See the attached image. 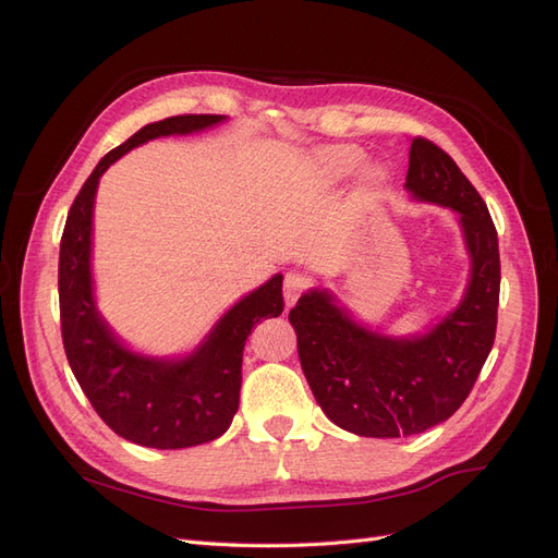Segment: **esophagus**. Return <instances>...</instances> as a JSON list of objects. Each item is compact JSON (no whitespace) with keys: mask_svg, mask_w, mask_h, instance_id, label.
I'll return each mask as SVG.
<instances>
[{"mask_svg":"<svg viewBox=\"0 0 558 558\" xmlns=\"http://www.w3.org/2000/svg\"><path fill=\"white\" fill-rule=\"evenodd\" d=\"M310 289V279L305 275H295V272H289L283 277V300H286V307H293L298 298L305 293Z\"/></svg>","mask_w":558,"mask_h":558,"instance_id":"34e87169","label":"esophagus"}]
</instances>
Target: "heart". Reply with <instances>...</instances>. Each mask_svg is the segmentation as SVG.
I'll return each instance as SVG.
<instances>
[{
  "label": "heart",
  "instance_id": "obj_1",
  "mask_svg": "<svg viewBox=\"0 0 558 558\" xmlns=\"http://www.w3.org/2000/svg\"><path fill=\"white\" fill-rule=\"evenodd\" d=\"M320 162H324L326 172L330 177L342 179L359 170V167L365 162V154L359 146H349V144L328 146L320 150Z\"/></svg>",
  "mask_w": 558,
  "mask_h": 558
}]
</instances>
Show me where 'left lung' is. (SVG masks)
I'll return each mask as SVG.
<instances>
[{
	"label": "left lung",
	"instance_id": "obj_1",
	"mask_svg": "<svg viewBox=\"0 0 558 558\" xmlns=\"http://www.w3.org/2000/svg\"><path fill=\"white\" fill-rule=\"evenodd\" d=\"M404 189L461 216L472 258L461 305L408 340L359 326L328 291L305 293L289 314L320 410L363 437H404L442 424L472 391L496 340L500 256L484 199L459 165L424 137L412 140Z\"/></svg>",
	"mask_w": 558,
	"mask_h": 558
}]
</instances>
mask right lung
<instances>
[{
	"instance_id": "right-lung-1",
	"label": "right lung",
	"mask_w": 558,
	"mask_h": 558,
	"mask_svg": "<svg viewBox=\"0 0 558 558\" xmlns=\"http://www.w3.org/2000/svg\"><path fill=\"white\" fill-rule=\"evenodd\" d=\"M226 116L185 113L144 125L97 162L74 197L60 240L58 293L66 361L99 418L125 440L154 449H183L221 437L240 408L242 351L251 328L283 312L281 275L240 300L191 356L148 359L130 351L99 316L93 300L90 234L99 177L130 148L156 137L189 134Z\"/></svg>"
}]
</instances>
